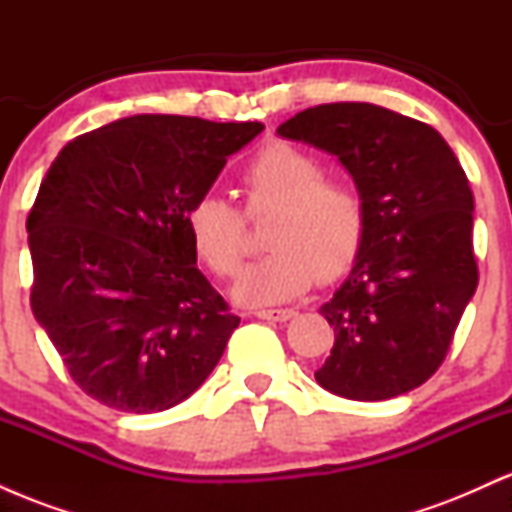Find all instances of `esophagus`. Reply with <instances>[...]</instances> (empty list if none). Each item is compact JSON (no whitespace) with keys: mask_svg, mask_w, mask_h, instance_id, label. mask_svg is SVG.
Returning a JSON list of instances; mask_svg holds the SVG:
<instances>
[{"mask_svg":"<svg viewBox=\"0 0 512 512\" xmlns=\"http://www.w3.org/2000/svg\"><path fill=\"white\" fill-rule=\"evenodd\" d=\"M257 317L269 322H286L291 317H296V310H257Z\"/></svg>","mask_w":512,"mask_h":512,"instance_id":"1","label":"esophagus"}]
</instances>
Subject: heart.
I'll return each mask as SVG.
<instances>
[{"instance_id": "heart-1", "label": "heart", "mask_w": 512, "mask_h": 512, "mask_svg": "<svg viewBox=\"0 0 512 512\" xmlns=\"http://www.w3.org/2000/svg\"><path fill=\"white\" fill-rule=\"evenodd\" d=\"M248 214L274 209L267 226L272 250L250 264L233 286L243 305H279L320 279L342 274L358 255L366 228L363 199L351 182L325 178L320 161L286 142L264 146L245 166ZM187 231L207 267L233 276L245 252L243 216L228 199L202 195L187 209Z\"/></svg>"}]
</instances>
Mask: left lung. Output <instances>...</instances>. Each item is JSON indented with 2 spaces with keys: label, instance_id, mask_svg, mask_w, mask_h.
<instances>
[{
  "label": "left lung",
  "instance_id": "8db88e82",
  "mask_svg": "<svg viewBox=\"0 0 512 512\" xmlns=\"http://www.w3.org/2000/svg\"><path fill=\"white\" fill-rule=\"evenodd\" d=\"M276 134L337 156L366 211L354 267L320 308L334 346L315 380L356 402L424 385L479 281L460 161L436 129L373 103L317 105Z\"/></svg>",
  "mask_w": 512,
  "mask_h": 512
}]
</instances>
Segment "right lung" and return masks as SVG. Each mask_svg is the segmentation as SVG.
<instances>
[{
    "mask_svg": "<svg viewBox=\"0 0 512 512\" xmlns=\"http://www.w3.org/2000/svg\"><path fill=\"white\" fill-rule=\"evenodd\" d=\"M262 122L132 115L69 142L28 214L31 308L74 383L151 414L197 390L240 317L197 269L187 209Z\"/></svg>",
    "mask_w": 512,
    "mask_h": 512,
    "instance_id": "add662e5",
    "label": "right lung"
}]
</instances>
